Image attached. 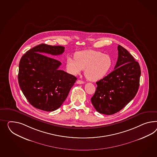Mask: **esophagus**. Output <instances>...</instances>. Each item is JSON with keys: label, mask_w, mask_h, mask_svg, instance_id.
I'll list each match as a JSON object with an SVG mask.
<instances>
[{"label": "esophagus", "mask_w": 157, "mask_h": 157, "mask_svg": "<svg viewBox=\"0 0 157 157\" xmlns=\"http://www.w3.org/2000/svg\"><path fill=\"white\" fill-rule=\"evenodd\" d=\"M84 83V82L80 80L77 81V84H82Z\"/></svg>", "instance_id": "34e87169"}]
</instances>
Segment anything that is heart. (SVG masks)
Segmentation results:
<instances>
[{
  "label": "heart",
  "mask_w": 157,
  "mask_h": 157,
  "mask_svg": "<svg viewBox=\"0 0 157 157\" xmlns=\"http://www.w3.org/2000/svg\"><path fill=\"white\" fill-rule=\"evenodd\" d=\"M112 64L108 55L94 50L78 52L75 57L68 56L66 59V68L69 73L77 75L85 69V76L91 81L100 80L106 76Z\"/></svg>",
  "instance_id": "1"
}]
</instances>
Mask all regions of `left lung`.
Segmentation results:
<instances>
[{"label": "left lung", "mask_w": 157, "mask_h": 157, "mask_svg": "<svg viewBox=\"0 0 157 157\" xmlns=\"http://www.w3.org/2000/svg\"><path fill=\"white\" fill-rule=\"evenodd\" d=\"M114 71L96 82L91 102L98 112L111 115L120 111L136 96L140 86L141 68L130 53L118 45Z\"/></svg>", "instance_id": "8db88e82"}]
</instances>
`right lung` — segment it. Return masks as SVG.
I'll return each instance as SVG.
<instances>
[{
	"instance_id": "1",
	"label": "right lung",
	"mask_w": 157,
	"mask_h": 157,
	"mask_svg": "<svg viewBox=\"0 0 157 157\" xmlns=\"http://www.w3.org/2000/svg\"><path fill=\"white\" fill-rule=\"evenodd\" d=\"M63 46L38 45L21 57L18 82L24 96L35 108L52 112L63 104L77 78L59 70L61 63L45 55H60Z\"/></svg>"
}]
</instances>
